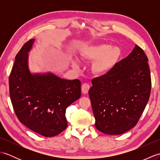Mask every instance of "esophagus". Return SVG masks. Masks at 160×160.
Instances as JSON below:
<instances>
[{
	"mask_svg": "<svg viewBox=\"0 0 160 160\" xmlns=\"http://www.w3.org/2000/svg\"><path fill=\"white\" fill-rule=\"evenodd\" d=\"M90 89V85L88 83H84L82 85V93L86 94Z\"/></svg>",
	"mask_w": 160,
	"mask_h": 160,
	"instance_id": "esophagus-1",
	"label": "esophagus"
}]
</instances>
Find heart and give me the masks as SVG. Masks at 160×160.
Here are the masks:
<instances>
[{
	"label": "heart",
	"instance_id": "obj_1",
	"mask_svg": "<svg viewBox=\"0 0 160 160\" xmlns=\"http://www.w3.org/2000/svg\"><path fill=\"white\" fill-rule=\"evenodd\" d=\"M120 49L117 46L109 47L107 44H100L87 49L83 53L84 58L94 60L91 69L95 73L103 75L110 71L117 63L120 56ZM72 65L78 69L76 61H73Z\"/></svg>",
	"mask_w": 160,
	"mask_h": 160
}]
</instances>
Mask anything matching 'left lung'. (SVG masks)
Segmentation results:
<instances>
[{"mask_svg":"<svg viewBox=\"0 0 160 160\" xmlns=\"http://www.w3.org/2000/svg\"><path fill=\"white\" fill-rule=\"evenodd\" d=\"M148 61L143 49L135 45L110 71L91 81L89 95L98 131L120 135L137 124L151 94Z\"/></svg>","mask_w":160,"mask_h":160,"instance_id":"left-lung-1","label":"left lung"}]
</instances>
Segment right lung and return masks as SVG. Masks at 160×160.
<instances>
[{
  "label": "right lung",
  "mask_w": 160,
  "mask_h": 160,
  "mask_svg": "<svg viewBox=\"0 0 160 160\" xmlns=\"http://www.w3.org/2000/svg\"><path fill=\"white\" fill-rule=\"evenodd\" d=\"M33 42L29 40L16 54L9 78L10 98L22 124L42 136L53 137L67 128L66 108L80 98L81 82L52 73H30L28 52Z\"/></svg>",
  "instance_id": "right-lung-1"
}]
</instances>
